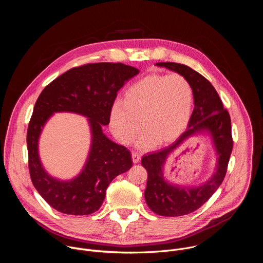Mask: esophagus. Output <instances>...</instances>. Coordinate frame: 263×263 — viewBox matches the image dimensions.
<instances>
[{"label":"esophagus","instance_id":"esophagus-1","mask_svg":"<svg viewBox=\"0 0 263 263\" xmlns=\"http://www.w3.org/2000/svg\"><path fill=\"white\" fill-rule=\"evenodd\" d=\"M132 160H133V163H138L139 160H140V155L138 153H132Z\"/></svg>","mask_w":263,"mask_h":263}]
</instances>
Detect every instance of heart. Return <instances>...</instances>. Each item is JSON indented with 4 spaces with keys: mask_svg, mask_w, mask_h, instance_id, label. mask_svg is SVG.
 <instances>
[{
    "mask_svg": "<svg viewBox=\"0 0 263 263\" xmlns=\"http://www.w3.org/2000/svg\"><path fill=\"white\" fill-rule=\"evenodd\" d=\"M193 87L180 73H149L134 82L109 112L111 132L123 144H130L141 129L139 147L168 144L189 125L193 112Z\"/></svg>",
    "mask_w": 263,
    "mask_h": 263,
    "instance_id": "obj_1",
    "label": "heart"
}]
</instances>
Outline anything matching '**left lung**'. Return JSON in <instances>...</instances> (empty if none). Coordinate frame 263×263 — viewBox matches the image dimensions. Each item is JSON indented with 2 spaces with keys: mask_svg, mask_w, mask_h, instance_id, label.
<instances>
[{
  "mask_svg": "<svg viewBox=\"0 0 263 263\" xmlns=\"http://www.w3.org/2000/svg\"><path fill=\"white\" fill-rule=\"evenodd\" d=\"M156 65L178 72L190 81L195 108L187 130L175 142L141 158V164L147 172L144 199L148 208L158 215H186L206 203L226 176L233 147L231 120L215 88L201 73L190 66L175 62H159ZM201 134L208 135L213 141L217 155L215 173L199 186H180L168 182L164 176L167 157L184 141Z\"/></svg>",
  "mask_w": 263,
  "mask_h": 263,
  "instance_id": "1",
  "label": "left lung"
}]
</instances>
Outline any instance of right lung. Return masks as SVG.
<instances>
[{
	"mask_svg": "<svg viewBox=\"0 0 263 263\" xmlns=\"http://www.w3.org/2000/svg\"><path fill=\"white\" fill-rule=\"evenodd\" d=\"M139 72L123 63H89L73 67L53 80L37 99L27 132L29 171L32 183L44 200L59 212L87 215L102 206L106 190L117 176L132 166L129 149L109 139L103 126L118 91ZM57 111H71L88 118L92 143L78 176L60 180L41 163L38 142L46 122Z\"/></svg>",
	"mask_w": 263,
	"mask_h": 263,
	"instance_id": "right-lung-1",
	"label": "right lung"
}]
</instances>
